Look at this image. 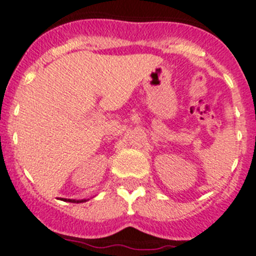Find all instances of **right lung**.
<instances>
[{
    "label": "right lung",
    "mask_w": 256,
    "mask_h": 256,
    "mask_svg": "<svg viewBox=\"0 0 256 256\" xmlns=\"http://www.w3.org/2000/svg\"><path fill=\"white\" fill-rule=\"evenodd\" d=\"M65 200H66V199H65ZM68 202H86V200H78V202H76V200H71V199H68Z\"/></svg>",
    "instance_id": "obj_1"
}]
</instances>
